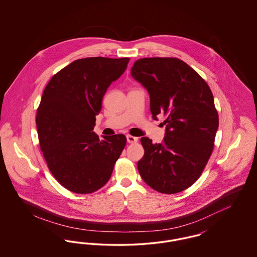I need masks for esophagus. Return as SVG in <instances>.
<instances>
[{
    "label": "esophagus",
    "mask_w": 257,
    "mask_h": 257,
    "mask_svg": "<svg viewBox=\"0 0 257 257\" xmlns=\"http://www.w3.org/2000/svg\"><path fill=\"white\" fill-rule=\"evenodd\" d=\"M126 138H127V142H128L129 144H134V143L138 142V138L133 137V136H131V135H127Z\"/></svg>",
    "instance_id": "obj_1"
}]
</instances>
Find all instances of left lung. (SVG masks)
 <instances>
[{
    "instance_id": "1",
    "label": "left lung",
    "mask_w": 257,
    "mask_h": 257,
    "mask_svg": "<svg viewBox=\"0 0 257 257\" xmlns=\"http://www.w3.org/2000/svg\"><path fill=\"white\" fill-rule=\"evenodd\" d=\"M131 75L150 97L153 119L166 116L162 144L144 137L145 155L138 162L144 181L162 194H176L192 186L210 158L219 115L207 83L176 58H145L135 61Z\"/></svg>"
}]
</instances>
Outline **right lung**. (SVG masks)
<instances>
[{
    "label": "right lung",
    "instance_id": "1",
    "mask_svg": "<svg viewBox=\"0 0 257 257\" xmlns=\"http://www.w3.org/2000/svg\"><path fill=\"white\" fill-rule=\"evenodd\" d=\"M129 60H76L55 74L43 91L36 119L40 148L54 177L73 193L102 188L125 147L124 135L101 140L93 128L103 96Z\"/></svg>",
    "mask_w": 257,
    "mask_h": 257
}]
</instances>
